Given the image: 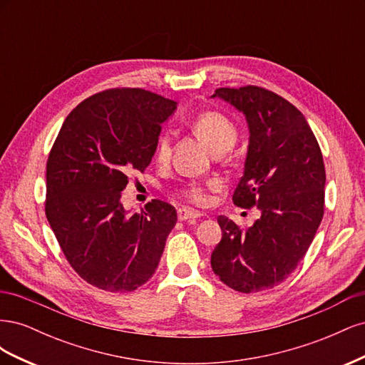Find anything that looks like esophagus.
<instances>
[{"label":"esophagus","mask_w":365,"mask_h":365,"mask_svg":"<svg viewBox=\"0 0 365 365\" xmlns=\"http://www.w3.org/2000/svg\"><path fill=\"white\" fill-rule=\"evenodd\" d=\"M202 215L200 212H195V210H190V208H180L178 210V219L182 220V222H187V224H195L197 219H200Z\"/></svg>","instance_id":"obj_1"}]
</instances>
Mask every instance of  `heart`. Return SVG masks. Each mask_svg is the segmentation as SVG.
<instances>
[{"mask_svg":"<svg viewBox=\"0 0 365 365\" xmlns=\"http://www.w3.org/2000/svg\"><path fill=\"white\" fill-rule=\"evenodd\" d=\"M190 126L195 134L200 137L204 145L212 150L213 155H224L228 150L233 149L235 143L237 140V130L233 125V121L227 118L225 115L207 111L200 115H196L192 121ZM172 152V140L169 132H163L157 140L155 146V158L158 163H165L170 158ZM215 182H208V187H213ZM182 195L193 202L202 204L207 201V192L205 187L200 184H189L182 189Z\"/></svg>","mask_w":365,"mask_h":365,"instance_id":"obj_1","label":"heart"}]
</instances>
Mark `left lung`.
<instances>
[{
    "mask_svg": "<svg viewBox=\"0 0 365 365\" xmlns=\"http://www.w3.org/2000/svg\"><path fill=\"white\" fill-rule=\"evenodd\" d=\"M212 97L245 115L248 150L233 202L256 205L260 217L242 231L219 216L222 239L212 252L219 280L239 292L282 283L311 247L324 213V163L304 115L259 86L219 88Z\"/></svg>",
    "mask_w": 365,
    "mask_h": 365,
    "instance_id": "left-lung-1",
    "label": "left lung"
}]
</instances>
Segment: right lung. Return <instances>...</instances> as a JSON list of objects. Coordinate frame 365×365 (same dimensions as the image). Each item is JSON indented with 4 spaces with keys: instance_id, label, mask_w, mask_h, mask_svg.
Here are the masks:
<instances>
[{
    "instance_id": "1",
    "label": "right lung",
    "mask_w": 365,
    "mask_h": 365,
    "mask_svg": "<svg viewBox=\"0 0 365 365\" xmlns=\"http://www.w3.org/2000/svg\"><path fill=\"white\" fill-rule=\"evenodd\" d=\"M176 102L140 88L91 96L65 118L47 163L46 215L74 271L109 292H130L155 272L176 210L121 204L128 175L145 172Z\"/></svg>"
}]
</instances>
